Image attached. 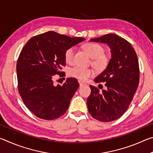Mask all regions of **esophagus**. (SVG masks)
I'll list each match as a JSON object with an SVG mask.
<instances>
[{"label": "esophagus", "mask_w": 153, "mask_h": 153, "mask_svg": "<svg viewBox=\"0 0 153 153\" xmlns=\"http://www.w3.org/2000/svg\"><path fill=\"white\" fill-rule=\"evenodd\" d=\"M78 82H79V86H82L83 85H85V84H86V83L84 82H82V81H81V80H79Z\"/></svg>", "instance_id": "1"}]
</instances>
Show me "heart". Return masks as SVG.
<instances>
[{"mask_svg":"<svg viewBox=\"0 0 153 153\" xmlns=\"http://www.w3.org/2000/svg\"><path fill=\"white\" fill-rule=\"evenodd\" d=\"M84 48L92 59V65L98 70L102 71L108 66L109 63V57L105 55V48L96 42H88L84 45ZM75 54L76 48L74 46L67 48L65 52V59L67 63L74 64L75 62ZM94 72L90 68L76 65L72 67L69 71V75L71 77H76L79 80L87 79L92 76Z\"/></svg>","mask_w":153,"mask_h":153,"instance_id":"heart-1","label":"heart"}]
</instances>
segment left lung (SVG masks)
<instances>
[{"instance_id":"left-lung-1","label":"left lung","mask_w":153,"mask_h":153,"mask_svg":"<svg viewBox=\"0 0 153 153\" xmlns=\"http://www.w3.org/2000/svg\"><path fill=\"white\" fill-rule=\"evenodd\" d=\"M90 42L107 44L111 59L96 83L105 82L106 88L100 91L90 85L91 94L87 99L88 112L102 122L117 120L128 110L138 88L140 80L138 59L128 41L114 33L90 39Z\"/></svg>"}]
</instances>
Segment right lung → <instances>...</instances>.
I'll list each match as a JSON object with an SVG mask.
<instances>
[{"mask_svg": "<svg viewBox=\"0 0 153 153\" xmlns=\"http://www.w3.org/2000/svg\"><path fill=\"white\" fill-rule=\"evenodd\" d=\"M85 40L49 31L35 36L21 51L17 63L18 91L31 112L42 120H53L68 109L79 86L76 78H67L60 86L53 84L55 75L62 76L65 52Z\"/></svg>", "mask_w": 153, "mask_h": 153, "instance_id": "right-lung-1", "label": "right lung"}]
</instances>
